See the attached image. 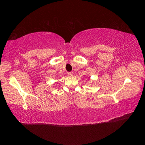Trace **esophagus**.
<instances>
[{"mask_svg":"<svg viewBox=\"0 0 145 145\" xmlns=\"http://www.w3.org/2000/svg\"><path fill=\"white\" fill-rule=\"evenodd\" d=\"M68 75L70 76V77H72V76L73 75V73L72 72H69V73H68Z\"/></svg>","mask_w":145,"mask_h":145,"instance_id":"1","label":"esophagus"}]
</instances>
